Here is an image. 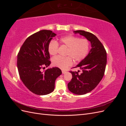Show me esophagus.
<instances>
[{"label":"esophagus","instance_id":"obj_1","mask_svg":"<svg viewBox=\"0 0 126 126\" xmlns=\"http://www.w3.org/2000/svg\"><path fill=\"white\" fill-rule=\"evenodd\" d=\"M66 72H67V71H65V70H62V73H63V74L66 73Z\"/></svg>","mask_w":126,"mask_h":126}]
</instances>
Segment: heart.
<instances>
[{"instance_id": "b5f03b06", "label": "heart", "mask_w": 126, "mask_h": 126, "mask_svg": "<svg viewBox=\"0 0 126 126\" xmlns=\"http://www.w3.org/2000/svg\"><path fill=\"white\" fill-rule=\"evenodd\" d=\"M60 43L67 48L66 57L56 56L52 59L53 65L64 69L70 66L74 60L76 63L81 62L84 59L90 49L89 41L86 39H80L77 36L67 35L61 38ZM59 44L58 42L52 40L48 45V51L51 55H55L58 52Z\"/></svg>"}]
</instances>
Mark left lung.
I'll return each instance as SVG.
<instances>
[{
	"label": "left lung",
	"instance_id": "obj_1",
	"mask_svg": "<svg viewBox=\"0 0 126 126\" xmlns=\"http://www.w3.org/2000/svg\"><path fill=\"white\" fill-rule=\"evenodd\" d=\"M75 33H79L89 40L91 49L86 58L75 68L79 67V71H72V77L68 83V89L76 94H85L94 89L101 80L105 74L107 64V53L104 46L94 34L84 30H76Z\"/></svg>",
	"mask_w": 126,
	"mask_h": 126
}]
</instances>
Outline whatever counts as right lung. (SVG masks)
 Returning a JSON list of instances; mask_svg holds the SVG:
<instances>
[{"instance_id": "add662e5", "label": "right lung", "mask_w": 126, "mask_h": 126, "mask_svg": "<svg viewBox=\"0 0 126 126\" xmlns=\"http://www.w3.org/2000/svg\"><path fill=\"white\" fill-rule=\"evenodd\" d=\"M56 34L51 30H42L28 37L17 55V68L25 86L38 95H46L54 90L55 80L62 74L58 67L48 68L51 63L48 45Z\"/></svg>"}]
</instances>
